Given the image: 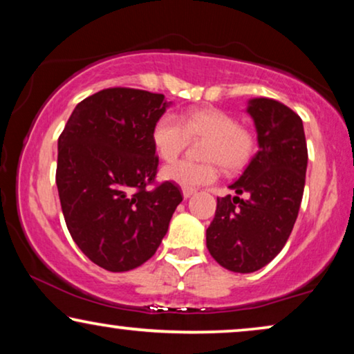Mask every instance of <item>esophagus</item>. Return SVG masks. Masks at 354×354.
I'll return each mask as SVG.
<instances>
[{"instance_id":"esophagus-1","label":"esophagus","mask_w":354,"mask_h":354,"mask_svg":"<svg viewBox=\"0 0 354 354\" xmlns=\"http://www.w3.org/2000/svg\"><path fill=\"white\" fill-rule=\"evenodd\" d=\"M182 195H183V198H185V200H187V198H190L192 195H195V190H190V188H183Z\"/></svg>"}]
</instances>
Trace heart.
<instances>
[{"mask_svg":"<svg viewBox=\"0 0 354 354\" xmlns=\"http://www.w3.org/2000/svg\"><path fill=\"white\" fill-rule=\"evenodd\" d=\"M190 138H206L201 151L206 161H178L162 169L166 180L190 190L216 182L219 177L217 162L227 172L241 171L258 147L256 135L250 129L239 125L234 115L214 108L193 109L182 119L166 113L154 122L151 130L154 149L167 162L177 159Z\"/></svg>","mask_w":354,"mask_h":354,"instance_id":"1","label":"heart"}]
</instances>
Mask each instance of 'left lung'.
Returning <instances> with one entry per match:
<instances>
[{
	"label": "left lung",
	"mask_w": 354,
	"mask_h": 354,
	"mask_svg": "<svg viewBox=\"0 0 354 354\" xmlns=\"http://www.w3.org/2000/svg\"><path fill=\"white\" fill-rule=\"evenodd\" d=\"M246 114L254 122L259 149L229 185L236 196L217 198L206 230L212 258L240 274L256 272L282 251L298 217L308 167L303 120L297 113L280 101L253 98Z\"/></svg>",
	"instance_id": "left-lung-1"
}]
</instances>
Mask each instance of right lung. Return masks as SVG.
I'll return each instance as SVG.
<instances>
[{"instance_id":"obj_1","label":"right lung","mask_w":354,"mask_h":354,"mask_svg":"<svg viewBox=\"0 0 354 354\" xmlns=\"http://www.w3.org/2000/svg\"><path fill=\"white\" fill-rule=\"evenodd\" d=\"M171 101L135 88H108L80 101L57 140L56 185L75 245L109 272L135 269L156 253L182 193L156 177L151 140Z\"/></svg>"}]
</instances>
